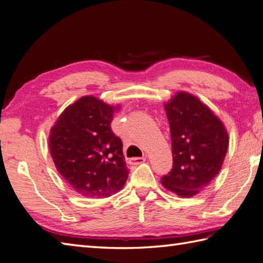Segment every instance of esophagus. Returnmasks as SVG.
Instances as JSON below:
<instances>
[{"mask_svg":"<svg viewBox=\"0 0 263 263\" xmlns=\"http://www.w3.org/2000/svg\"><path fill=\"white\" fill-rule=\"evenodd\" d=\"M146 161L145 157H133L128 159V164L131 165H138V164H141Z\"/></svg>","mask_w":263,"mask_h":263,"instance_id":"obj_1","label":"esophagus"}]
</instances>
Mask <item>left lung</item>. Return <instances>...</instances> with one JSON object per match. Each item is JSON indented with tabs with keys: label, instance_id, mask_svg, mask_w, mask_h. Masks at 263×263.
I'll use <instances>...</instances> for the list:
<instances>
[{
	"label": "left lung",
	"instance_id": "left-lung-1",
	"mask_svg": "<svg viewBox=\"0 0 263 263\" xmlns=\"http://www.w3.org/2000/svg\"><path fill=\"white\" fill-rule=\"evenodd\" d=\"M164 108L171 131L173 167L161 182L178 196L192 197L219 174L228 151V133L220 118L188 92H178Z\"/></svg>",
	"mask_w": 263,
	"mask_h": 263
}]
</instances>
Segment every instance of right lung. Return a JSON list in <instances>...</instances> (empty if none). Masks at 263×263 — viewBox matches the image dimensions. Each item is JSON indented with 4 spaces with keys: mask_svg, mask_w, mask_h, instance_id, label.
Returning a JSON list of instances; mask_svg holds the SVG:
<instances>
[{
    "mask_svg": "<svg viewBox=\"0 0 263 263\" xmlns=\"http://www.w3.org/2000/svg\"><path fill=\"white\" fill-rule=\"evenodd\" d=\"M120 106L85 96L61 112L50 131L53 163L69 186L82 196L109 197L124 186L128 168L123 143L110 123Z\"/></svg>",
    "mask_w": 263,
    "mask_h": 263,
    "instance_id": "1",
    "label": "right lung"
}]
</instances>
